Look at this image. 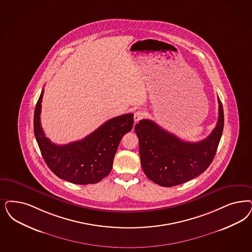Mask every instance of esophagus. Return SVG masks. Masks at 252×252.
Wrapping results in <instances>:
<instances>
[{
  "label": "esophagus",
  "mask_w": 252,
  "mask_h": 252,
  "mask_svg": "<svg viewBox=\"0 0 252 252\" xmlns=\"http://www.w3.org/2000/svg\"><path fill=\"white\" fill-rule=\"evenodd\" d=\"M143 117H144V112L141 111V110H139V111H137L136 113H134V121L135 122H139Z\"/></svg>",
  "instance_id": "esophagus-1"
}]
</instances>
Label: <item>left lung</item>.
<instances>
[{
	"instance_id": "1",
	"label": "left lung",
	"mask_w": 252,
	"mask_h": 252,
	"mask_svg": "<svg viewBox=\"0 0 252 252\" xmlns=\"http://www.w3.org/2000/svg\"><path fill=\"white\" fill-rule=\"evenodd\" d=\"M219 102L216 127L198 142L184 141L163 129L157 123L143 119L136 124L139 157L148 179L164 187L186 183L203 173L216 155L224 125L223 108Z\"/></svg>"
}]
</instances>
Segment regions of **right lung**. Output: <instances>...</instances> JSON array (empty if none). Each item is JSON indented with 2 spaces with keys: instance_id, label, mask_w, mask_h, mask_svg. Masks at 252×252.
<instances>
[{
  "instance_id": "add662e5",
  "label": "right lung",
  "mask_w": 252,
  "mask_h": 252,
  "mask_svg": "<svg viewBox=\"0 0 252 252\" xmlns=\"http://www.w3.org/2000/svg\"><path fill=\"white\" fill-rule=\"evenodd\" d=\"M44 90L35 107L34 135L47 166L59 178L75 184H93L107 177L125 134L132 129L133 113L123 114L105 122L85 139L57 145L46 138L40 114Z\"/></svg>"
}]
</instances>
